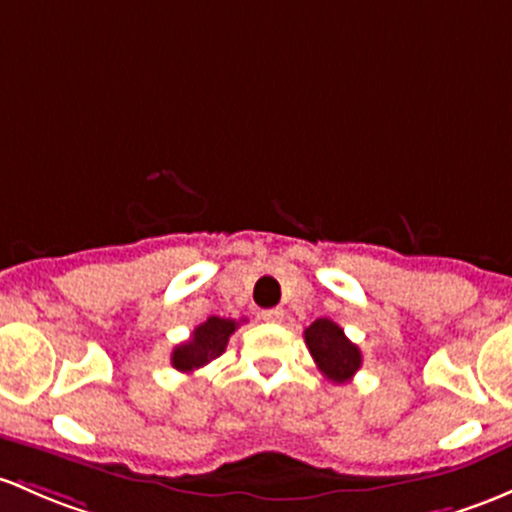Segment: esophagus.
<instances>
[{"instance_id":"esophagus-1","label":"esophagus","mask_w":512,"mask_h":512,"mask_svg":"<svg viewBox=\"0 0 512 512\" xmlns=\"http://www.w3.org/2000/svg\"><path fill=\"white\" fill-rule=\"evenodd\" d=\"M282 319H284V309L262 311V321H267V324H279Z\"/></svg>"}]
</instances>
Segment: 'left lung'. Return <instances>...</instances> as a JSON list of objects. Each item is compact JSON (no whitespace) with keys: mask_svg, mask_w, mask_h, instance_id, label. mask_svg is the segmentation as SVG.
Returning <instances> with one entry per match:
<instances>
[{"mask_svg":"<svg viewBox=\"0 0 512 512\" xmlns=\"http://www.w3.org/2000/svg\"><path fill=\"white\" fill-rule=\"evenodd\" d=\"M306 348L331 383H348L363 365V355L355 343L348 341L343 328L331 319H316L304 331Z\"/></svg>","mask_w":512,"mask_h":512,"instance_id":"left-lung-1","label":"left lung"}]
</instances>
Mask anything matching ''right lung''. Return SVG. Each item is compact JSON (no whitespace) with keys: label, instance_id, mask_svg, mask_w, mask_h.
Returning a JSON list of instances; mask_svg holds the SVG:
<instances>
[{"label":"right lung","instance_id":"obj_1","mask_svg":"<svg viewBox=\"0 0 512 512\" xmlns=\"http://www.w3.org/2000/svg\"><path fill=\"white\" fill-rule=\"evenodd\" d=\"M240 324L233 319H220V316H211L208 321H203L201 326L193 328L191 338L186 343H179L171 353V365L181 373H193V370L203 368L206 363H211L213 358H218L220 353L228 346L230 336L235 333V328Z\"/></svg>","mask_w":512,"mask_h":512}]
</instances>
